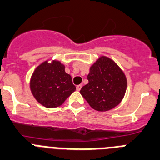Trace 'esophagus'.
Wrapping results in <instances>:
<instances>
[{
	"mask_svg": "<svg viewBox=\"0 0 160 160\" xmlns=\"http://www.w3.org/2000/svg\"><path fill=\"white\" fill-rule=\"evenodd\" d=\"M82 88V84H79V85L77 86V91H80Z\"/></svg>",
	"mask_w": 160,
	"mask_h": 160,
	"instance_id": "obj_1",
	"label": "esophagus"
}]
</instances>
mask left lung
Masks as SVG:
<instances>
[{"mask_svg":"<svg viewBox=\"0 0 160 160\" xmlns=\"http://www.w3.org/2000/svg\"><path fill=\"white\" fill-rule=\"evenodd\" d=\"M88 83L80 90L86 101L93 109L106 112L120 103L127 90V78L114 60L100 56L90 67Z\"/></svg>","mask_w":160,"mask_h":160,"instance_id":"1","label":"left lung"}]
</instances>
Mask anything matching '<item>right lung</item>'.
Segmentation results:
<instances>
[{"label":"right lung","instance_id":"right-lung-1","mask_svg":"<svg viewBox=\"0 0 160 160\" xmlns=\"http://www.w3.org/2000/svg\"><path fill=\"white\" fill-rule=\"evenodd\" d=\"M29 87L37 102L48 108L60 107L76 90L65 66L57 60L39 64L32 75Z\"/></svg>","mask_w":160,"mask_h":160}]
</instances>
